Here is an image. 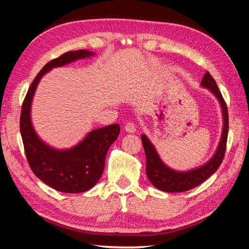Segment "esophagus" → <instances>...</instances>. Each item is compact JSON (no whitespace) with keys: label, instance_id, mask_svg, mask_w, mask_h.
<instances>
[{"label":"esophagus","instance_id":"1","mask_svg":"<svg viewBox=\"0 0 249 249\" xmlns=\"http://www.w3.org/2000/svg\"><path fill=\"white\" fill-rule=\"evenodd\" d=\"M124 129L127 131V133H130V134L131 133H135V131H136V126H135L134 123H131V122H130V123H127V124L124 126Z\"/></svg>","mask_w":249,"mask_h":249}]
</instances>
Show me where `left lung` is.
<instances>
[{
  "label": "left lung",
  "instance_id": "obj_1",
  "mask_svg": "<svg viewBox=\"0 0 249 249\" xmlns=\"http://www.w3.org/2000/svg\"><path fill=\"white\" fill-rule=\"evenodd\" d=\"M202 85L207 87L219 99L222 107L223 112V120H225V125H223L222 137L219 143L216 154L213 158L209 160L204 166L190 170L187 173H178L168 168L165 165L155 151L153 144L150 142L149 139L144 135H141V140H142L143 149L145 152V159H147V176L149 180L152 182L155 188H158L165 192H184L188 190L197 187L198 184L205 181L212 175L216 172L218 167L222 163L223 158H225L226 149H227V140H228V131H229V114H228V107L225 99L219 90L216 81L211 75V73L206 71L202 80Z\"/></svg>",
  "mask_w": 249,
  "mask_h": 249
}]
</instances>
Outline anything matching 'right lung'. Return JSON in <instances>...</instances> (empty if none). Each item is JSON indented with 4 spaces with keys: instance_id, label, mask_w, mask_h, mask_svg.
<instances>
[{
    "instance_id": "1",
    "label": "right lung",
    "mask_w": 249,
    "mask_h": 249,
    "mask_svg": "<svg viewBox=\"0 0 249 249\" xmlns=\"http://www.w3.org/2000/svg\"><path fill=\"white\" fill-rule=\"evenodd\" d=\"M90 55L92 53L85 50L71 51L47 62L31 83L21 107L20 133L28 163L38 179L60 192L80 193L95 186L104 173L107 152L118 138L120 125L92 130L76 147L57 151L43 143L34 133L30 121L31 100L38 81L52 68Z\"/></svg>"
}]
</instances>
